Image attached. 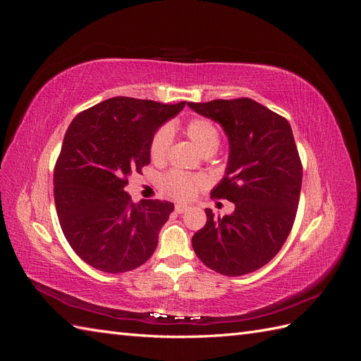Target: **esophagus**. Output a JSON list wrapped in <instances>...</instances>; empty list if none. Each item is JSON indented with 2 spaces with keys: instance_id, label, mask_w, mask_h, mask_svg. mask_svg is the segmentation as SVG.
Instances as JSON below:
<instances>
[{
  "instance_id": "obj_1",
  "label": "esophagus",
  "mask_w": 361,
  "mask_h": 361,
  "mask_svg": "<svg viewBox=\"0 0 361 361\" xmlns=\"http://www.w3.org/2000/svg\"><path fill=\"white\" fill-rule=\"evenodd\" d=\"M188 207H190V206H187V204L178 203L176 206H174V211H176L178 214H183V212H187V211H188Z\"/></svg>"
}]
</instances>
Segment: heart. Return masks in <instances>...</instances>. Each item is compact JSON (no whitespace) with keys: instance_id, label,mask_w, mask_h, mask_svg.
<instances>
[{"instance_id":"heart-1","label":"heart","mask_w":361,"mask_h":361,"mask_svg":"<svg viewBox=\"0 0 361 361\" xmlns=\"http://www.w3.org/2000/svg\"><path fill=\"white\" fill-rule=\"evenodd\" d=\"M183 133L192 143L197 146L204 155H211L220 146L221 134L218 126L212 120L206 117H194L188 120L187 125L183 126ZM171 145V133L167 126H161L150 140L149 155L150 159L159 164L167 159L169 150ZM162 190L166 191L173 199L178 200H190L195 192L204 185V179L202 176H194V174L182 173L173 170L167 173L161 180Z\"/></svg>"}]
</instances>
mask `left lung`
I'll return each instance as SVG.
<instances>
[{
  "mask_svg": "<svg viewBox=\"0 0 361 361\" xmlns=\"http://www.w3.org/2000/svg\"><path fill=\"white\" fill-rule=\"evenodd\" d=\"M188 105L226 130L231 155L211 197L235 203L233 214L223 218L206 209L192 248L218 274H248L279 253L297 216L302 166L290 125L250 97Z\"/></svg>",
  "mask_w": 361,
  "mask_h": 361,
  "instance_id": "obj_1",
  "label": "left lung"
}]
</instances>
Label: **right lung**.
Here are the masks:
<instances>
[{
	"label": "right lung",
	"instance_id": "obj_1",
	"mask_svg": "<svg viewBox=\"0 0 361 361\" xmlns=\"http://www.w3.org/2000/svg\"><path fill=\"white\" fill-rule=\"evenodd\" d=\"M183 106L117 96L72 120L54 167V200L61 231L85 264L118 274L154 255L174 204L134 203L125 187L150 162L157 129Z\"/></svg>",
	"mask_w": 361,
	"mask_h": 361
}]
</instances>
